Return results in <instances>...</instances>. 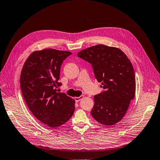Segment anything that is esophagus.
I'll return each mask as SVG.
<instances>
[{
  "mask_svg": "<svg viewBox=\"0 0 160 160\" xmlns=\"http://www.w3.org/2000/svg\"><path fill=\"white\" fill-rule=\"evenodd\" d=\"M83 97H84V96H83V95H81L79 97H75V101L76 102H79L81 100V99L83 98Z\"/></svg>",
  "mask_w": 160,
  "mask_h": 160,
  "instance_id": "1",
  "label": "esophagus"
}]
</instances>
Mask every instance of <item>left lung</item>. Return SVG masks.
I'll use <instances>...</instances> for the list:
<instances>
[{"label":"left lung","mask_w":160,"mask_h":160,"mask_svg":"<svg viewBox=\"0 0 160 160\" xmlns=\"http://www.w3.org/2000/svg\"><path fill=\"white\" fill-rule=\"evenodd\" d=\"M78 57L91 64L104 89L94 96L91 115L102 124H115L124 117L135 97V76L130 60L118 48L102 44L80 51Z\"/></svg>","instance_id":"left-lung-1"}]
</instances>
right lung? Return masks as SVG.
Instances as JSON below:
<instances>
[{"instance_id":"obj_1","label":"right lung","mask_w":160,"mask_h":160,"mask_svg":"<svg viewBox=\"0 0 160 160\" xmlns=\"http://www.w3.org/2000/svg\"><path fill=\"white\" fill-rule=\"evenodd\" d=\"M71 52L46 49L33 52L21 73L20 86L30 111L43 124L56 128L66 123L75 111L74 100L57 88L62 85L60 67Z\"/></svg>"}]
</instances>
